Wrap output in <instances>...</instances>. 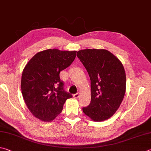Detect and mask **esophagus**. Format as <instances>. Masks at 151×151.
I'll return each mask as SVG.
<instances>
[{"instance_id":"obj_1","label":"esophagus","mask_w":151,"mask_h":151,"mask_svg":"<svg viewBox=\"0 0 151 151\" xmlns=\"http://www.w3.org/2000/svg\"><path fill=\"white\" fill-rule=\"evenodd\" d=\"M79 96H80V93H78H78H76L73 95V97H74V98H78Z\"/></svg>"}]
</instances>
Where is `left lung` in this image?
<instances>
[{
    "label": "left lung",
    "instance_id": "1",
    "mask_svg": "<svg viewBox=\"0 0 151 151\" xmlns=\"http://www.w3.org/2000/svg\"><path fill=\"white\" fill-rule=\"evenodd\" d=\"M77 56L91 80V102L83 107V111L95 121L108 119L119 107L125 93L123 65L117 58L104 49L81 50Z\"/></svg>",
    "mask_w": 151,
    "mask_h": 151
}]
</instances>
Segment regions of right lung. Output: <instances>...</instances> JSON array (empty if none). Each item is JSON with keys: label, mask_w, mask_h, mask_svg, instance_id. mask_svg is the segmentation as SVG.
I'll return each instance as SVG.
<instances>
[{"label": "right lung", "mask_w": 151, "mask_h": 151, "mask_svg": "<svg viewBox=\"0 0 151 151\" xmlns=\"http://www.w3.org/2000/svg\"><path fill=\"white\" fill-rule=\"evenodd\" d=\"M76 51L48 49L37 53L24 69L21 89L28 109L36 118L51 121L72 95L63 89L60 72L71 65Z\"/></svg>", "instance_id": "right-lung-1"}]
</instances>
